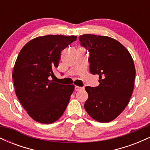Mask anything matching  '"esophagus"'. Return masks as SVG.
<instances>
[{
    "instance_id": "esophagus-1",
    "label": "esophagus",
    "mask_w": 150,
    "mask_h": 150,
    "mask_svg": "<svg viewBox=\"0 0 150 150\" xmlns=\"http://www.w3.org/2000/svg\"><path fill=\"white\" fill-rule=\"evenodd\" d=\"M75 89L76 91H80V90H82V89H84V87H79V86H75Z\"/></svg>"
}]
</instances>
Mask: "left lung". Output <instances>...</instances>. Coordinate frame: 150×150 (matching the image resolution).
I'll use <instances>...</instances> for the list:
<instances>
[{"mask_svg": "<svg viewBox=\"0 0 150 150\" xmlns=\"http://www.w3.org/2000/svg\"><path fill=\"white\" fill-rule=\"evenodd\" d=\"M80 45L89 53V71L99 76V86H87L88 99L84 107L93 119L108 123L125 109L131 97L135 68L131 55L111 37L94 34L80 36Z\"/></svg>", "mask_w": 150, "mask_h": 150, "instance_id": "obj_1", "label": "left lung"}]
</instances>
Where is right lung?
<instances>
[{"instance_id": "add662e5", "label": "right lung", "mask_w": 150, "mask_h": 150, "mask_svg": "<svg viewBox=\"0 0 150 150\" xmlns=\"http://www.w3.org/2000/svg\"><path fill=\"white\" fill-rule=\"evenodd\" d=\"M76 36L46 35L26 44L19 53L13 71L15 90L27 113L34 120L48 124L64 113L73 92V85L50 80L54 76L61 52Z\"/></svg>"}]
</instances>
